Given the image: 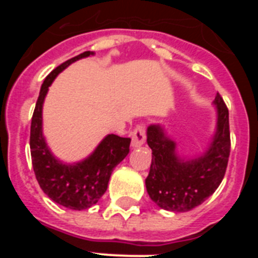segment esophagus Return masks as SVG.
Segmentation results:
<instances>
[{"instance_id": "1", "label": "esophagus", "mask_w": 258, "mask_h": 258, "mask_svg": "<svg viewBox=\"0 0 258 258\" xmlns=\"http://www.w3.org/2000/svg\"><path fill=\"white\" fill-rule=\"evenodd\" d=\"M146 142V131L145 126L142 125H137L134 131L132 132V147L138 149L143 143Z\"/></svg>"}]
</instances>
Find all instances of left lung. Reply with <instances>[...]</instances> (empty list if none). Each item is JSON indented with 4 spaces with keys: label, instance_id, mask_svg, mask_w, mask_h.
I'll use <instances>...</instances> for the list:
<instances>
[{
    "label": "left lung",
    "instance_id": "obj_1",
    "mask_svg": "<svg viewBox=\"0 0 258 258\" xmlns=\"http://www.w3.org/2000/svg\"><path fill=\"white\" fill-rule=\"evenodd\" d=\"M217 127L211 146L202 156L182 159L175 142L161 125L147 127V145L152 150L146 188L152 202L170 212H188L206 202L217 190L226 172L230 156L229 109L217 93Z\"/></svg>",
    "mask_w": 258,
    "mask_h": 258
}]
</instances>
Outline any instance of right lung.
<instances>
[{
    "label": "right lung",
    "mask_w": 258,
    "mask_h": 258,
    "mask_svg": "<svg viewBox=\"0 0 258 258\" xmlns=\"http://www.w3.org/2000/svg\"><path fill=\"white\" fill-rule=\"evenodd\" d=\"M93 54V51H85L68 59L47 75L41 86L31 122L29 146L38 184L52 202L74 211L88 209L98 203L106 192L112 170L126 157L131 146V138L108 134L90 156L76 164L61 163L47 147L42 134V104L49 86L64 68Z\"/></svg>",
    "instance_id": "obj_1"
}]
</instances>
